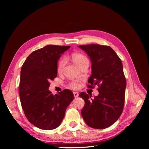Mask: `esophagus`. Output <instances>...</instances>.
Returning <instances> with one entry per match:
<instances>
[{
  "label": "esophagus",
  "instance_id": "esophagus-1",
  "mask_svg": "<svg viewBox=\"0 0 149 149\" xmlns=\"http://www.w3.org/2000/svg\"><path fill=\"white\" fill-rule=\"evenodd\" d=\"M73 94H74V96L75 97H77L79 96L78 93V92H76V91L73 92Z\"/></svg>",
  "mask_w": 149,
  "mask_h": 149
}]
</instances>
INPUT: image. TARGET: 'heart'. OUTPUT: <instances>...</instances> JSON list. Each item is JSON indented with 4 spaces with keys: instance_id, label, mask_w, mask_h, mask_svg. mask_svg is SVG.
<instances>
[{
    "instance_id": "heart-1",
    "label": "heart",
    "mask_w": 149,
    "mask_h": 149,
    "mask_svg": "<svg viewBox=\"0 0 149 149\" xmlns=\"http://www.w3.org/2000/svg\"><path fill=\"white\" fill-rule=\"evenodd\" d=\"M72 60L74 63L80 67L83 64H84L86 62H89L88 58L86 56L80 53H74L72 54ZM66 60L65 58H61L58 61V66H57V71L58 73H61L63 70L64 66L65 65ZM69 87L73 89H78L81 86V83L78 80H73L71 81V82L69 83Z\"/></svg>"
}]
</instances>
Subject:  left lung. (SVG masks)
Instances as JSON below:
<instances>
[{
  "label": "left lung",
  "mask_w": 149,
  "mask_h": 149,
  "mask_svg": "<svg viewBox=\"0 0 149 149\" xmlns=\"http://www.w3.org/2000/svg\"><path fill=\"white\" fill-rule=\"evenodd\" d=\"M92 62V74L88 82L89 88L98 86L99 94L91 98L84 92L79 94L84 102L83 118L88 126L102 129L110 127L123 111L126 79L121 60L109 46L98 44L79 45Z\"/></svg>",
  "instance_id": "8db88e82"
}]
</instances>
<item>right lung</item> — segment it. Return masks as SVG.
Returning <instances> with one entry per match:
<instances>
[{"label": "right lung", "instance_id": "obj_1", "mask_svg": "<svg viewBox=\"0 0 149 149\" xmlns=\"http://www.w3.org/2000/svg\"><path fill=\"white\" fill-rule=\"evenodd\" d=\"M70 46L48 45L26 58L20 72L19 96L26 119L35 127L52 130L59 126L73 93L64 89L55 95L49 91V81L57 76V62Z\"/></svg>", "mask_w": 149, "mask_h": 149}]
</instances>
